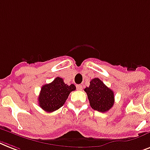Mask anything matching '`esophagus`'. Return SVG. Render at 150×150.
Returning a JSON list of instances; mask_svg holds the SVG:
<instances>
[{
	"mask_svg": "<svg viewBox=\"0 0 150 150\" xmlns=\"http://www.w3.org/2000/svg\"><path fill=\"white\" fill-rule=\"evenodd\" d=\"M76 88H77L78 90H81L82 89V86H81V85H77V86H76Z\"/></svg>",
	"mask_w": 150,
	"mask_h": 150,
	"instance_id": "obj_1",
	"label": "esophagus"
}]
</instances>
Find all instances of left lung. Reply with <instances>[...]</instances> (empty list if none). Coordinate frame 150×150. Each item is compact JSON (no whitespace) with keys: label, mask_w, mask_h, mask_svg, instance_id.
Listing matches in <instances>:
<instances>
[{"label":"left lung","mask_w":150,"mask_h":150,"mask_svg":"<svg viewBox=\"0 0 150 150\" xmlns=\"http://www.w3.org/2000/svg\"><path fill=\"white\" fill-rule=\"evenodd\" d=\"M90 105L94 110L105 112L113 106L114 92L98 78L90 81V86L85 88Z\"/></svg>","instance_id":"1"}]
</instances>
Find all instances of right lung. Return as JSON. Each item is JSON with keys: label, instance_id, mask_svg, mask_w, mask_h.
I'll use <instances>...</instances> for the list:
<instances>
[{"label": "right lung", "instance_id": "obj_1", "mask_svg": "<svg viewBox=\"0 0 150 150\" xmlns=\"http://www.w3.org/2000/svg\"><path fill=\"white\" fill-rule=\"evenodd\" d=\"M76 87L73 84L68 86L63 79L57 77L49 84L41 87L38 96V103L41 109L47 112H52L60 109L64 104L70 92L75 91Z\"/></svg>", "mask_w": 150, "mask_h": 150}]
</instances>
